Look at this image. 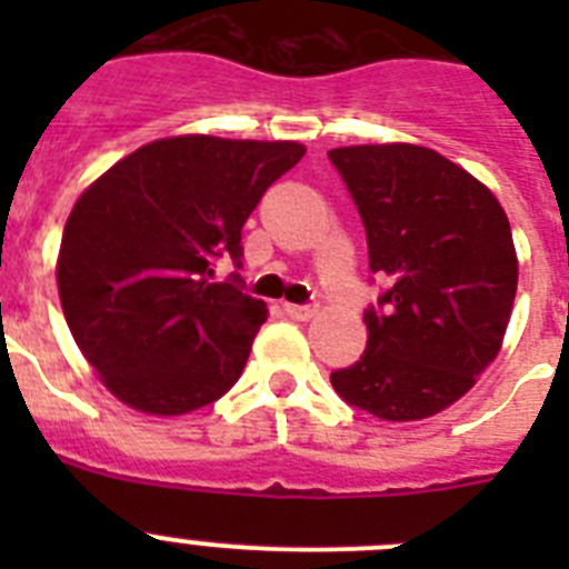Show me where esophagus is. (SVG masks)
I'll return each instance as SVG.
<instances>
[{
	"instance_id": "obj_1",
	"label": "esophagus",
	"mask_w": 569,
	"mask_h": 569,
	"mask_svg": "<svg viewBox=\"0 0 569 569\" xmlns=\"http://www.w3.org/2000/svg\"><path fill=\"white\" fill-rule=\"evenodd\" d=\"M284 313L296 321H310L316 313H319V310L310 308V305H284Z\"/></svg>"
}]
</instances>
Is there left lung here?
Returning a JSON list of instances; mask_svg holds the SVG:
<instances>
[{
	"label": "left lung",
	"instance_id": "obj_1",
	"mask_svg": "<svg viewBox=\"0 0 569 569\" xmlns=\"http://www.w3.org/2000/svg\"><path fill=\"white\" fill-rule=\"evenodd\" d=\"M367 230L370 270L390 281L367 310V347L330 373L336 393L385 421L441 413L499 356L519 259L499 199L421 144L330 150Z\"/></svg>",
	"mask_w": 569,
	"mask_h": 569
}]
</instances>
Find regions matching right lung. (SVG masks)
Wrapping results in <instances>:
<instances>
[{"instance_id":"right-lung-1","label":"right lung","mask_w":569,"mask_h":569,"mask_svg":"<svg viewBox=\"0 0 569 569\" xmlns=\"http://www.w3.org/2000/svg\"><path fill=\"white\" fill-rule=\"evenodd\" d=\"M301 156L299 142L168 136L79 196L57 259L59 301L122 405L182 416L236 385L268 305L213 281V261H239L241 224Z\"/></svg>"}]
</instances>
